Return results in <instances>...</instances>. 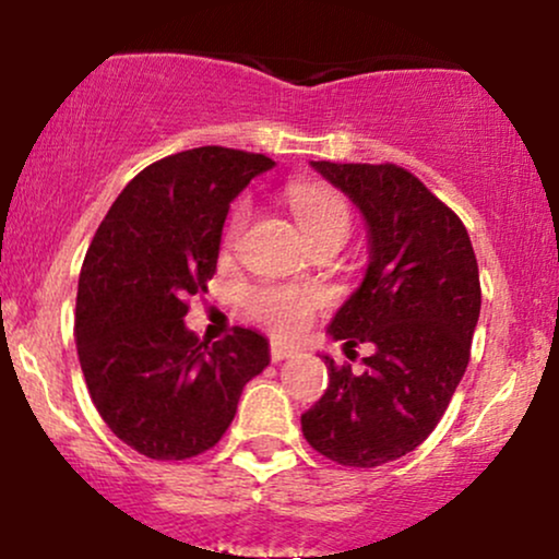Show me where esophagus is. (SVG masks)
Returning a JSON list of instances; mask_svg holds the SVG:
<instances>
[{"label": "esophagus", "mask_w": 559, "mask_h": 559, "mask_svg": "<svg viewBox=\"0 0 559 559\" xmlns=\"http://www.w3.org/2000/svg\"><path fill=\"white\" fill-rule=\"evenodd\" d=\"M299 348L292 346V344H281V341H273L271 344V359L273 361H284V359H292V356H297Z\"/></svg>", "instance_id": "obj_1"}]
</instances>
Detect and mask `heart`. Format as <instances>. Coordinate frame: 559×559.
Wrapping results in <instances>:
<instances>
[{"label":"heart","mask_w":559,"mask_h":559,"mask_svg":"<svg viewBox=\"0 0 559 559\" xmlns=\"http://www.w3.org/2000/svg\"><path fill=\"white\" fill-rule=\"evenodd\" d=\"M288 203L297 215L301 231L307 239L320 237V234L344 231L348 234L352 215H348L346 200L338 192L328 190L322 185H294L288 190ZM247 207L241 205L228 224L226 241L231 245L245 226ZM320 297L312 292H297V288H260L250 297V314L273 333H297L305 322L312 318Z\"/></svg>","instance_id":"b5f03b06"}]
</instances>
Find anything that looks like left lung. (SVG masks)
Instances as JSON below:
<instances>
[{
    "label": "left lung",
    "mask_w": 559,
    "mask_h": 559,
    "mask_svg": "<svg viewBox=\"0 0 559 559\" xmlns=\"http://www.w3.org/2000/svg\"><path fill=\"white\" fill-rule=\"evenodd\" d=\"M367 226V271L328 325L344 352L372 344L365 372L335 367L301 432L341 466L374 468L412 453L445 414L479 322V265L461 218L393 164L309 160Z\"/></svg>",
    "instance_id": "8db88e82"
}]
</instances>
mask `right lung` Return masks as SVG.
Returning a JSON list of instances; mask_svg holds the SVG:
<instances>
[{
	"label": "right lung",
	"instance_id": "right-lung-1",
	"mask_svg": "<svg viewBox=\"0 0 559 559\" xmlns=\"http://www.w3.org/2000/svg\"><path fill=\"white\" fill-rule=\"evenodd\" d=\"M275 160L205 145L151 164L98 226L78 284L80 367L100 419L156 461H185L224 437L247 382L271 365L252 328L207 346L185 325L207 292L228 205Z\"/></svg>",
	"mask_w": 559,
	"mask_h": 559
}]
</instances>
